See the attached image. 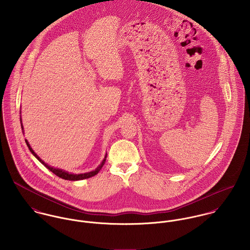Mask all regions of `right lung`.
Listing matches in <instances>:
<instances>
[{"mask_svg": "<svg viewBox=\"0 0 250 250\" xmlns=\"http://www.w3.org/2000/svg\"><path fill=\"white\" fill-rule=\"evenodd\" d=\"M20 121H21V128H22V130H23V133H24V128H23V124H22V119L20 118ZM26 143H27V146L29 147V149H30V151L32 152V154L36 157V159L45 167H47L50 171H52L54 174H56L57 176H59L60 178L64 179V180H69V181H79V180H83V179H87L90 178V177H92V176H94V175H96L100 170H101V168L103 167V166H104V164H105V162H106V158H107V154L105 155V158H104V160L102 161V163L94 169V170H92V171H89V172H85V173H80V174H74V173H69V172H67V171H65V170H63V169H61V168H55L54 167H51V166H49L48 164H46L44 161H42L38 156H37V154H36V152L33 150V148L31 147V145H30V143L29 142L26 140Z\"/></svg>", "mask_w": 250, "mask_h": 250, "instance_id": "1", "label": "right lung"}]
</instances>
